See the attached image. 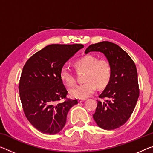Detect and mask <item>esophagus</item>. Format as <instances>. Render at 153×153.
Instances as JSON below:
<instances>
[{
    "label": "esophagus",
    "instance_id": "34e87169",
    "mask_svg": "<svg viewBox=\"0 0 153 153\" xmlns=\"http://www.w3.org/2000/svg\"><path fill=\"white\" fill-rule=\"evenodd\" d=\"M86 100V99H78V102L79 103H82V102H83V101H84Z\"/></svg>",
    "mask_w": 153,
    "mask_h": 153
}]
</instances>
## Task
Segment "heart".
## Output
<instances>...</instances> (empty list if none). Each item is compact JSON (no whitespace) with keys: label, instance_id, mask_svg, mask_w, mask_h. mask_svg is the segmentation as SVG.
<instances>
[{"label":"heart","instance_id":"1","mask_svg":"<svg viewBox=\"0 0 153 153\" xmlns=\"http://www.w3.org/2000/svg\"><path fill=\"white\" fill-rule=\"evenodd\" d=\"M77 70L86 71L84 84L70 89V96L73 98L86 99L91 96L97 89L103 88L108 85L111 76V69L110 62L105 59H98L93 55H86L75 62ZM60 77L67 86L75 84V77L71 69L64 65L60 70Z\"/></svg>","mask_w":153,"mask_h":153}]
</instances>
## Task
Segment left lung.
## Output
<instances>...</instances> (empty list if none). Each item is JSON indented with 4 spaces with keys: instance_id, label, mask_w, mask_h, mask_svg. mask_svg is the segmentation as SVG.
Here are the masks:
<instances>
[{
    "instance_id": "left-lung-1",
    "label": "left lung",
    "mask_w": 153,
    "mask_h": 153,
    "mask_svg": "<svg viewBox=\"0 0 153 153\" xmlns=\"http://www.w3.org/2000/svg\"><path fill=\"white\" fill-rule=\"evenodd\" d=\"M99 52L104 54L111 69V79L100 95L93 118L99 127L113 130L124 125L132 114L139 97L137 72L133 60L115 43L101 42L89 45L85 54Z\"/></svg>"
}]
</instances>
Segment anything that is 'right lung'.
<instances>
[{
    "label": "right lung",
    "instance_id": "add662e5",
    "mask_svg": "<svg viewBox=\"0 0 153 153\" xmlns=\"http://www.w3.org/2000/svg\"><path fill=\"white\" fill-rule=\"evenodd\" d=\"M82 44H52L32 56L22 72L19 93L24 112L34 127L54 135L65 127L70 109L77 99H65L67 91L60 77V70Z\"/></svg>",
    "mask_w": 153,
    "mask_h": 153
}]
</instances>
